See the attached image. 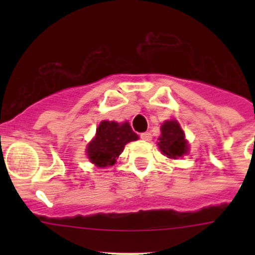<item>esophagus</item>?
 <instances>
[{
	"label": "esophagus",
	"mask_w": 255,
	"mask_h": 255,
	"mask_svg": "<svg viewBox=\"0 0 255 255\" xmlns=\"http://www.w3.org/2000/svg\"><path fill=\"white\" fill-rule=\"evenodd\" d=\"M140 139L145 140V142H150V140H151V133L150 132L140 133Z\"/></svg>",
	"instance_id": "esophagus-1"
}]
</instances>
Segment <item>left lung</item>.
<instances>
[{"label":"left lung","mask_w":255,"mask_h":255,"mask_svg":"<svg viewBox=\"0 0 255 255\" xmlns=\"http://www.w3.org/2000/svg\"><path fill=\"white\" fill-rule=\"evenodd\" d=\"M160 129L161 135L158 139V146L164 155L177 159L189 153V143L185 139V133L177 121H166Z\"/></svg>","instance_id":"1"}]
</instances>
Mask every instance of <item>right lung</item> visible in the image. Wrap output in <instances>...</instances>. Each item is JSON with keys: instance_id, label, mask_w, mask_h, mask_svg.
<instances>
[{"instance_id": "1", "label": "right lung", "mask_w": 255, "mask_h": 255, "mask_svg": "<svg viewBox=\"0 0 255 255\" xmlns=\"http://www.w3.org/2000/svg\"><path fill=\"white\" fill-rule=\"evenodd\" d=\"M138 135L129 123H117L115 121H102L96 129V135L87 144V158L99 168L115 165L127 143L137 140Z\"/></svg>"}]
</instances>
